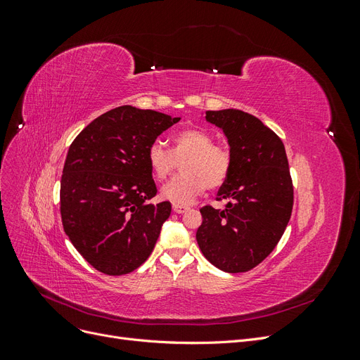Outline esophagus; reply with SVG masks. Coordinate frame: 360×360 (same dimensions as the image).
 Returning <instances> with one entry per match:
<instances>
[{"label":"esophagus","mask_w":360,"mask_h":360,"mask_svg":"<svg viewBox=\"0 0 360 360\" xmlns=\"http://www.w3.org/2000/svg\"><path fill=\"white\" fill-rule=\"evenodd\" d=\"M172 210L174 212H176V213H184V212H188L189 209H188V207L186 205H181V204H172Z\"/></svg>","instance_id":"esophagus-1"}]
</instances>
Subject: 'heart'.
Listing matches in <instances>:
<instances>
[{
	"mask_svg": "<svg viewBox=\"0 0 360 360\" xmlns=\"http://www.w3.org/2000/svg\"><path fill=\"white\" fill-rule=\"evenodd\" d=\"M181 162L180 176L162 188L160 195L174 204H188L205 188H221L231 171V155L213 144V136L202 129H184L171 139V151L156 141L147 150V162L153 177L168 179Z\"/></svg>",
	"mask_w": 360,
	"mask_h": 360,
	"instance_id": "1",
	"label": "heart"
}]
</instances>
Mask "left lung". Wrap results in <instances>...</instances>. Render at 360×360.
<instances>
[{"mask_svg":"<svg viewBox=\"0 0 360 360\" xmlns=\"http://www.w3.org/2000/svg\"><path fill=\"white\" fill-rule=\"evenodd\" d=\"M205 122L224 132L231 171L217 192L224 209L200 210L197 242L214 267L240 274L275 249L288 225L292 183L285 147L259 118L240 110L205 111Z\"/></svg>","mask_w":360,"mask_h":360,"instance_id":"left-lung-1","label":"left lung"}]
</instances>
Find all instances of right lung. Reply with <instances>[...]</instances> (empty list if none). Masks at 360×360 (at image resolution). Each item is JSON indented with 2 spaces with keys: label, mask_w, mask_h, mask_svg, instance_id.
Returning a JSON list of instances; mask_svg holds the SVG:
<instances>
[{
  "label": "right lung",
  "mask_w": 360,
  "mask_h": 360,
  "mask_svg": "<svg viewBox=\"0 0 360 360\" xmlns=\"http://www.w3.org/2000/svg\"><path fill=\"white\" fill-rule=\"evenodd\" d=\"M180 117L123 105L102 114L72 143L60 210L76 250L105 275H126L153 250L171 202L155 204L147 150Z\"/></svg>",
  "instance_id": "obj_1"
}]
</instances>
